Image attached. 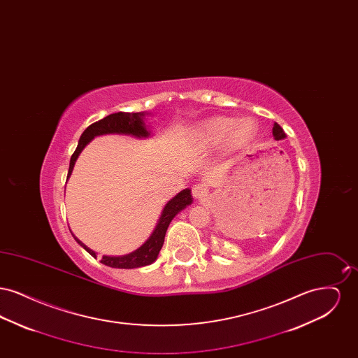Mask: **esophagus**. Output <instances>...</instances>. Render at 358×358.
<instances>
[{"label": "esophagus", "mask_w": 358, "mask_h": 358, "mask_svg": "<svg viewBox=\"0 0 358 358\" xmlns=\"http://www.w3.org/2000/svg\"><path fill=\"white\" fill-rule=\"evenodd\" d=\"M192 194H193L194 199L201 200L203 197H205V196L208 194V189H206L203 184H197V185H194V187H192Z\"/></svg>", "instance_id": "1"}]
</instances>
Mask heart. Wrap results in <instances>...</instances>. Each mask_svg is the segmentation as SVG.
Masks as SVG:
<instances>
[{"label": "heart", "instance_id": "1", "mask_svg": "<svg viewBox=\"0 0 358 358\" xmlns=\"http://www.w3.org/2000/svg\"><path fill=\"white\" fill-rule=\"evenodd\" d=\"M257 133L254 118L215 115L201 120L192 131V145L200 153H210L222 146L224 153H236L245 148Z\"/></svg>", "mask_w": 358, "mask_h": 358}]
</instances>
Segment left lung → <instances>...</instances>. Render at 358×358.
<instances>
[{
    "label": "left lung",
    "mask_w": 358,
    "mask_h": 358,
    "mask_svg": "<svg viewBox=\"0 0 358 358\" xmlns=\"http://www.w3.org/2000/svg\"><path fill=\"white\" fill-rule=\"evenodd\" d=\"M273 138H275V141H280V139H285V138H286V134H285L283 129H282L276 122L273 123Z\"/></svg>",
    "instance_id": "8db88e82"
}]
</instances>
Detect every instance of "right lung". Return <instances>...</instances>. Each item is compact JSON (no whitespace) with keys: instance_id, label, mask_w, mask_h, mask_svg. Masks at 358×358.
<instances>
[{"instance_id":"right-lung-1","label":"right lung","mask_w":358,"mask_h":358,"mask_svg":"<svg viewBox=\"0 0 358 358\" xmlns=\"http://www.w3.org/2000/svg\"><path fill=\"white\" fill-rule=\"evenodd\" d=\"M145 115H146V113H122L120 111L115 114H110L108 117L90 124L83 131V134L79 139L78 148L71 157L67 180L73 171V166H75V162H76L79 154L82 153V150L95 136H106V134H123V136H136V138H149L150 130L148 129V126L145 123ZM190 192H192L190 189H184L168 201V204L165 205V208L162 209V213L154 228L153 234L138 250L127 254V255H103L101 263H103L104 266L113 267V268H138V267L152 264L157 260L158 254L164 245L168 227L171 220L174 219V216L178 212H181L182 209H185L187 205L193 203V197H192ZM72 236L90 255L96 257L95 251L88 248L85 243H82L73 234H72Z\"/></svg>"}]
</instances>
